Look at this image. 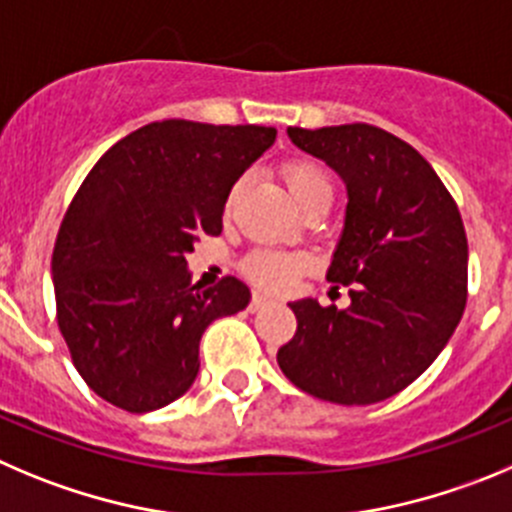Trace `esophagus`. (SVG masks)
Here are the masks:
<instances>
[{
    "instance_id": "34e87169",
    "label": "esophagus",
    "mask_w": 512,
    "mask_h": 512,
    "mask_svg": "<svg viewBox=\"0 0 512 512\" xmlns=\"http://www.w3.org/2000/svg\"><path fill=\"white\" fill-rule=\"evenodd\" d=\"M267 303H272V300L267 298L265 293H252V300H250V310H260V308H265Z\"/></svg>"
}]
</instances>
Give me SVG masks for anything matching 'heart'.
Segmentation results:
<instances>
[{
  "label": "heart",
  "instance_id": "b5f03b06",
  "mask_svg": "<svg viewBox=\"0 0 512 512\" xmlns=\"http://www.w3.org/2000/svg\"><path fill=\"white\" fill-rule=\"evenodd\" d=\"M280 176H283L285 186H288V191L295 197V202L303 209L315 202H331L333 199L331 176L321 166L313 164V161H283L280 164ZM237 191H240V184H234L232 191L227 194V212L232 207L234 197H237ZM240 267L252 283L270 290H283L308 267V257L300 255V252L275 250V247H257V250L247 252L242 257Z\"/></svg>",
  "mask_w": 512,
  "mask_h": 512
}]
</instances>
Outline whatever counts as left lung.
Segmentation results:
<instances>
[{
	"label": "left lung",
	"mask_w": 512,
	"mask_h": 512,
	"mask_svg": "<svg viewBox=\"0 0 512 512\" xmlns=\"http://www.w3.org/2000/svg\"><path fill=\"white\" fill-rule=\"evenodd\" d=\"M348 189L346 227L328 283L351 305L290 303L295 336L283 374L333 404H376L407 389L455 333L467 303V234L455 199L417 148L384 128H288Z\"/></svg>",
	"instance_id": "left-lung-1"
}]
</instances>
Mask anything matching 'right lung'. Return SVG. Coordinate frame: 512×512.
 <instances>
[{
	"instance_id": "add662e5",
	"label": "right lung",
	"mask_w": 512,
	"mask_h": 512,
	"mask_svg": "<svg viewBox=\"0 0 512 512\" xmlns=\"http://www.w3.org/2000/svg\"><path fill=\"white\" fill-rule=\"evenodd\" d=\"M275 133L148 123L85 176L57 232L52 283L57 328L100 399L131 414L179 399L197 379L204 328L250 303L232 275L191 285L184 255L222 232L227 194Z\"/></svg>"
}]
</instances>
